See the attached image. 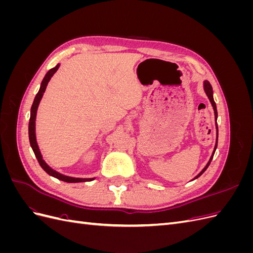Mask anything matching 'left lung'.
Instances as JSON below:
<instances>
[{"instance_id":"obj_1","label":"left lung","mask_w":253,"mask_h":253,"mask_svg":"<svg viewBox=\"0 0 253 253\" xmlns=\"http://www.w3.org/2000/svg\"><path fill=\"white\" fill-rule=\"evenodd\" d=\"M204 90H205V93H206V95H207V97L209 98V100H210V102H211V105H212V108H213V111H214V117H215V127H216V142H215V147H214V150H213V152H212V155H211V157H210V159H209V162L207 163V165L205 166V168L204 169L198 173L195 177L192 179V180H194V179H196V178H198L200 177V176L207 170V168L209 167V165H210V163H211V160H212V158H213V155H214V153H215V150H216V147H217V138H218V127H217V110H216V104H215V102H214V99H213V89H212V86H211V84H210V82L209 81H207V80H205L204 81Z\"/></svg>"}]
</instances>
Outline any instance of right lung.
I'll use <instances>...</instances> for the list:
<instances>
[{
    "label": "right lung",
    "mask_w": 253,
    "mask_h": 253,
    "mask_svg": "<svg viewBox=\"0 0 253 253\" xmlns=\"http://www.w3.org/2000/svg\"><path fill=\"white\" fill-rule=\"evenodd\" d=\"M59 66H60V64H57L55 67L51 68V70H49L46 73V75H45V77L43 78V80L41 82L40 89H39V91H38V94L36 95L34 103L32 105V109H30V119H29V125H28V135H29L30 147H32V149H33V151L35 153V155H36V158L38 159V162H39L42 169L45 172H46L48 175L52 176V177L58 178L59 180H62V181H65V182H85V181H91V180L95 179V177H93V178L72 177V176H67V175H64V174H61V173L57 172L56 170L51 169V168L46 163H45V160L43 159L42 154H41V151L39 149V145H38V142H37V137H36L37 111H38V108H39L40 101H41V99H42V97H43V95L45 93V89H46L47 84H48L49 80L51 79L52 76L55 75V73L58 71Z\"/></svg>",
    "instance_id": "right-lung-1"
}]
</instances>
